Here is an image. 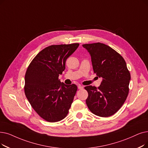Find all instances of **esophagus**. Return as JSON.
Returning a JSON list of instances; mask_svg holds the SVG:
<instances>
[{
    "mask_svg": "<svg viewBox=\"0 0 148 148\" xmlns=\"http://www.w3.org/2000/svg\"><path fill=\"white\" fill-rule=\"evenodd\" d=\"M77 87H78V89H82L83 88V86H82V85H79Z\"/></svg>",
    "mask_w": 148,
    "mask_h": 148,
    "instance_id": "1",
    "label": "esophagus"
}]
</instances>
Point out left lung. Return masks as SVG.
Returning a JSON list of instances; mask_svg holds the SVG:
<instances>
[{
  "label": "left lung",
  "mask_w": 148,
  "mask_h": 148,
  "mask_svg": "<svg viewBox=\"0 0 148 148\" xmlns=\"http://www.w3.org/2000/svg\"><path fill=\"white\" fill-rule=\"evenodd\" d=\"M91 57L94 73L102 79L97 88L88 86L86 103L93 114L110 117L123 105L129 92L131 75L125 60L110 47L100 42L84 44Z\"/></svg>",
  "instance_id": "left-lung-1"
}]
</instances>
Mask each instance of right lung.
Segmentation results:
<instances>
[{"label":"right lung","mask_w":148,"mask_h":148,"mask_svg":"<svg viewBox=\"0 0 148 148\" xmlns=\"http://www.w3.org/2000/svg\"><path fill=\"white\" fill-rule=\"evenodd\" d=\"M79 43L51 45L42 50L28 67L25 76V94L31 106L49 122L65 118L77 90L74 84L61 83L59 76L65 69L66 59Z\"/></svg>","instance_id":"add662e5"}]
</instances>
